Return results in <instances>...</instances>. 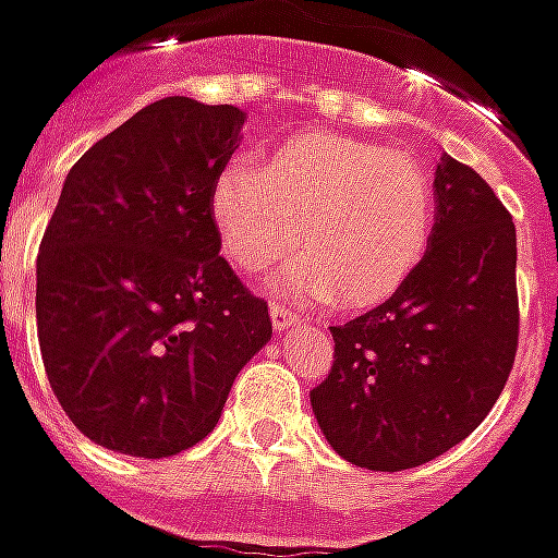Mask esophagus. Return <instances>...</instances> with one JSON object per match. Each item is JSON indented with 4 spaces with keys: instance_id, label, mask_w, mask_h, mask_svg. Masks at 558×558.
I'll list each match as a JSON object with an SVG mask.
<instances>
[{
    "instance_id": "esophagus-1",
    "label": "esophagus",
    "mask_w": 558,
    "mask_h": 558,
    "mask_svg": "<svg viewBox=\"0 0 558 558\" xmlns=\"http://www.w3.org/2000/svg\"><path fill=\"white\" fill-rule=\"evenodd\" d=\"M270 318H272V328L276 330H286L291 328L294 322H301V318L294 316L288 306H282V303H270Z\"/></svg>"
}]
</instances>
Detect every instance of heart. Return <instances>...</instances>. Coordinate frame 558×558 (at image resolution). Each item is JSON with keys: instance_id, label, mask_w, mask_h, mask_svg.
Instances as JSON below:
<instances>
[{"instance_id": "1", "label": "heart", "mask_w": 558, "mask_h": 558, "mask_svg": "<svg viewBox=\"0 0 558 558\" xmlns=\"http://www.w3.org/2000/svg\"><path fill=\"white\" fill-rule=\"evenodd\" d=\"M432 179L416 157L337 133H303L255 160H230L209 191L221 252L260 272L298 245L276 276L288 294L352 310L389 298L422 257ZM299 228L294 229L293 225Z\"/></svg>"}]
</instances>
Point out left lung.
Masks as SVG:
<instances>
[{
    "label": "left lung",
    "mask_w": 558,
    "mask_h": 558,
    "mask_svg": "<svg viewBox=\"0 0 558 558\" xmlns=\"http://www.w3.org/2000/svg\"><path fill=\"white\" fill-rule=\"evenodd\" d=\"M432 245L389 301L330 328L310 391L328 444L367 471H407L477 428L520 343L517 228L477 169L440 157Z\"/></svg>",
    "instance_id": "8db88e82"
}]
</instances>
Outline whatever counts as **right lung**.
Masks as SVG:
<instances>
[{
    "label": "right lung",
    "mask_w": 558,
    "mask_h": 558,
    "mask_svg": "<svg viewBox=\"0 0 558 558\" xmlns=\"http://www.w3.org/2000/svg\"><path fill=\"white\" fill-rule=\"evenodd\" d=\"M242 111L167 96L84 151L38 245L45 374L84 437L167 459L221 418L270 340L267 301L218 255L209 213Z\"/></svg>",
    "instance_id": "add662e5"
}]
</instances>
